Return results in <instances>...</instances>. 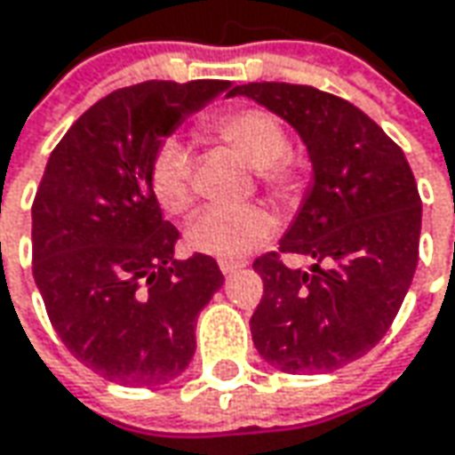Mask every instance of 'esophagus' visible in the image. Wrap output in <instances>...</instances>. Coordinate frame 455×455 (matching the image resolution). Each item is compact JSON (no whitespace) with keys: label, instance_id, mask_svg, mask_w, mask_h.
I'll return each mask as SVG.
<instances>
[{"label":"esophagus","instance_id":"34e87169","mask_svg":"<svg viewBox=\"0 0 455 455\" xmlns=\"http://www.w3.org/2000/svg\"><path fill=\"white\" fill-rule=\"evenodd\" d=\"M243 267H246L243 261H231V259H221V261H219V269H221L224 275L239 272V269H243Z\"/></svg>","mask_w":455,"mask_h":455}]
</instances>
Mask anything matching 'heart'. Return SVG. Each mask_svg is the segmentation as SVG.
Instances as JSON below:
<instances>
[{"label":"heart","mask_w":455,"mask_h":455,"mask_svg":"<svg viewBox=\"0 0 455 455\" xmlns=\"http://www.w3.org/2000/svg\"><path fill=\"white\" fill-rule=\"evenodd\" d=\"M209 128L254 165L259 183L275 196L291 201L302 194L305 173L290 158V135L276 116L261 108H234L216 113ZM148 180L158 204L183 213L194 204V161L180 138H165L153 150ZM275 219L259 204L209 206L188 227V246L219 259H239L264 242Z\"/></svg>","instance_id":"obj_1"}]
</instances>
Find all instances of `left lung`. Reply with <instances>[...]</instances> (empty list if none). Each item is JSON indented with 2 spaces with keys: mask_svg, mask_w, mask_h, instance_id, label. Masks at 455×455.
Wrapping results in <instances>:
<instances>
[{
  "mask_svg": "<svg viewBox=\"0 0 455 455\" xmlns=\"http://www.w3.org/2000/svg\"><path fill=\"white\" fill-rule=\"evenodd\" d=\"M246 95L299 133L312 186L279 242L254 261L259 355L282 372H330L370 353L398 315L418 267L420 196L405 153L353 102L309 85L249 83ZM282 253L315 259L290 270Z\"/></svg>",
  "mask_w": 455,
  "mask_h": 455,
  "instance_id": "8db88e82",
  "label": "left lung"
}]
</instances>
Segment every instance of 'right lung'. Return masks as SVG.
Returning a JSON list of instances; mask_svg holds the SVG:
<instances>
[{
    "label": "right lung",
    "instance_id": "obj_1",
    "mask_svg": "<svg viewBox=\"0 0 455 455\" xmlns=\"http://www.w3.org/2000/svg\"><path fill=\"white\" fill-rule=\"evenodd\" d=\"M228 90L148 80L105 95L52 150L32 204V275L60 339L105 380L171 383L196 353V317L224 275L173 259L179 228L153 196L158 143Z\"/></svg>",
    "mask_w": 455,
    "mask_h": 455
}]
</instances>
